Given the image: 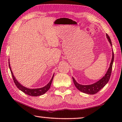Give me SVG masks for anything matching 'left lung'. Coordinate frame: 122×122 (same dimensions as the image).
<instances>
[{"label": "left lung", "mask_w": 122, "mask_h": 122, "mask_svg": "<svg viewBox=\"0 0 122 122\" xmlns=\"http://www.w3.org/2000/svg\"><path fill=\"white\" fill-rule=\"evenodd\" d=\"M107 37L108 39V41L111 44V46H112V42H111V39L109 36L107 34ZM112 61H111V62L110 64V68H108L107 72V73L105 74V76L103 77L102 79H101L99 81H97V82L95 83L91 84V85H83L79 84L78 83L76 82V80L74 79V77H72L73 79V81L74 82V84L75 86L80 91L82 92H83L84 93H86L88 94H94L97 93L99 91L102 89V88L104 87L105 85L107 83L110 78L111 73H112V66H113V63L114 61V52L113 51L112 53Z\"/></svg>", "instance_id": "obj_1"}]
</instances>
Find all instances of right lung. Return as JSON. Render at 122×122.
<instances>
[{
  "label": "right lung",
  "instance_id": "add662e5",
  "mask_svg": "<svg viewBox=\"0 0 122 122\" xmlns=\"http://www.w3.org/2000/svg\"><path fill=\"white\" fill-rule=\"evenodd\" d=\"M9 68L10 70V71H11V73L13 80H14L15 84L16 86L18 88V89L21 90V91H22L23 92H24L25 94H26L28 95L33 96V97H37V96H40V95H43V94H45V93L47 92L49 90V89H50V86H51V83H52V80L53 79L54 75L52 77L51 81L49 82V83L46 85L45 86L41 87V88H39V89H28V88L23 86L22 85L20 84L17 81V80H16V79H15L14 76L13 75V73H12V71L11 70V68H10L9 62Z\"/></svg>",
  "mask_w": 122,
  "mask_h": 122
}]
</instances>
